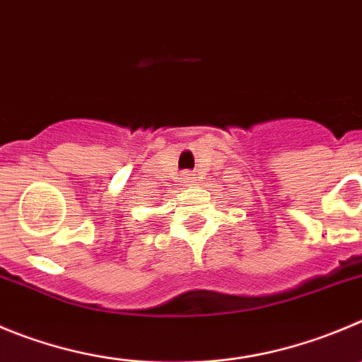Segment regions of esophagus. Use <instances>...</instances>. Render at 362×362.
<instances>
[{
  "label": "esophagus",
  "instance_id": "1",
  "mask_svg": "<svg viewBox=\"0 0 362 362\" xmlns=\"http://www.w3.org/2000/svg\"><path fill=\"white\" fill-rule=\"evenodd\" d=\"M182 180H184V182L192 180V175L189 173V171H184V173H182Z\"/></svg>",
  "mask_w": 362,
  "mask_h": 362
}]
</instances>
